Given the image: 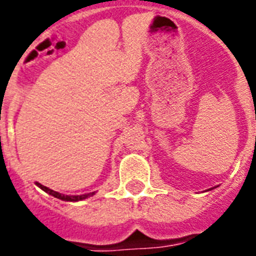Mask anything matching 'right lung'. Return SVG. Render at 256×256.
<instances>
[{
    "mask_svg": "<svg viewBox=\"0 0 256 256\" xmlns=\"http://www.w3.org/2000/svg\"><path fill=\"white\" fill-rule=\"evenodd\" d=\"M36 184H38V188H42V190H44L45 192H48V194L53 195L54 198H58V199H61V200H66V202L83 200V199H86V198L92 196V195L95 194V192H90V194H84V195H64V194H60V192H57V191L50 190V188H48L46 186H44V184H38V182H36Z\"/></svg>",
    "mask_w": 256,
    "mask_h": 256,
    "instance_id": "right-lung-1",
    "label": "right lung"
}]
</instances>
